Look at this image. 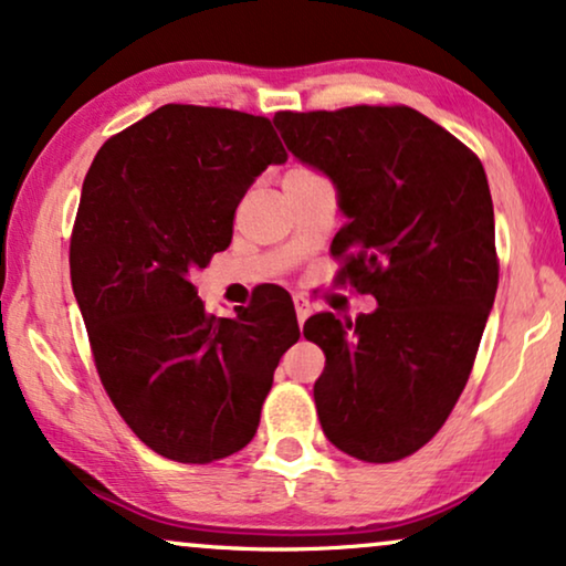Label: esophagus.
Here are the masks:
<instances>
[{"label": "esophagus", "mask_w": 566, "mask_h": 566, "mask_svg": "<svg viewBox=\"0 0 566 566\" xmlns=\"http://www.w3.org/2000/svg\"><path fill=\"white\" fill-rule=\"evenodd\" d=\"M293 306H296L298 325H304V319L310 317V314H312V304H310V298H304V296H301V293H296V296H293Z\"/></svg>", "instance_id": "34e87169"}]
</instances>
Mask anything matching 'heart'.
<instances>
[{
    "mask_svg": "<svg viewBox=\"0 0 566 566\" xmlns=\"http://www.w3.org/2000/svg\"><path fill=\"white\" fill-rule=\"evenodd\" d=\"M293 171H306V168H293Z\"/></svg>",
    "mask_w": 566,
    "mask_h": 566,
    "instance_id": "heart-1",
    "label": "heart"
}]
</instances>
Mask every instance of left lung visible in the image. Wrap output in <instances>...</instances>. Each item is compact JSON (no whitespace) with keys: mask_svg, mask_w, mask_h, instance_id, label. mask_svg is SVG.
<instances>
[{"mask_svg":"<svg viewBox=\"0 0 566 566\" xmlns=\"http://www.w3.org/2000/svg\"><path fill=\"white\" fill-rule=\"evenodd\" d=\"M289 150L337 187L346 223L337 283L371 293L356 319L322 312L304 337L325 350L314 381L337 450L395 462L442 429L494 306V205L479 156L410 106L277 112Z\"/></svg>","mask_w":566,"mask_h":566,"instance_id":"1","label":"left lung"}]
</instances>
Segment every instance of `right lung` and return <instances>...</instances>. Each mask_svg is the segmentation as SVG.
<instances>
[{
  "label": "right lung",
  "instance_id": "right-lung-1",
  "mask_svg": "<svg viewBox=\"0 0 566 566\" xmlns=\"http://www.w3.org/2000/svg\"><path fill=\"white\" fill-rule=\"evenodd\" d=\"M285 160L265 116L166 104L108 137L83 181L70 275L95 369L139 442L168 460L205 465L252 442L298 340L285 293L216 317L192 283L231 244L252 181Z\"/></svg>",
  "mask_w": 566,
  "mask_h": 566
}]
</instances>
